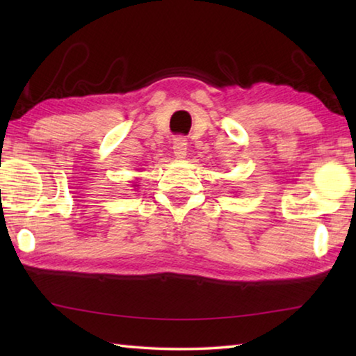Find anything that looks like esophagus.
Instances as JSON below:
<instances>
[{"label": "esophagus", "instance_id": "esophagus-1", "mask_svg": "<svg viewBox=\"0 0 356 356\" xmlns=\"http://www.w3.org/2000/svg\"><path fill=\"white\" fill-rule=\"evenodd\" d=\"M172 149H174V155H176L177 159H185V156H186V141H185V138H182V136L176 138V140H174Z\"/></svg>", "mask_w": 356, "mask_h": 356}]
</instances>
